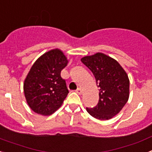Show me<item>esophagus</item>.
Listing matches in <instances>:
<instances>
[{"mask_svg":"<svg viewBox=\"0 0 152 152\" xmlns=\"http://www.w3.org/2000/svg\"><path fill=\"white\" fill-rule=\"evenodd\" d=\"M76 93H77V94H81V93H82V90L80 89V88H77V90H76Z\"/></svg>","mask_w":152,"mask_h":152,"instance_id":"1","label":"esophagus"}]
</instances>
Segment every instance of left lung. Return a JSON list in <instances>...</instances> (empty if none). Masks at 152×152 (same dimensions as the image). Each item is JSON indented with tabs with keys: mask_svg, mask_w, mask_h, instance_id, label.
Segmentation results:
<instances>
[{
	"mask_svg": "<svg viewBox=\"0 0 152 152\" xmlns=\"http://www.w3.org/2000/svg\"><path fill=\"white\" fill-rule=\"evenodd\" d=\"M81 61L92 72L100 88L98 103L92 108L87 107V111L97 119H111L120 112L129 100L128 75L118 61L100 52L85 56Z\"/></svg>",
	"mask_w": 152,
	"mask_h": 152,
	"instance_id": "1",
	"label": "left lung"
}]
</instances>
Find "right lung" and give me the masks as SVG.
I'll return each mask as SVG.
<instances>
[{
    "mask_svg": "<svg viewBox=\"0 0 152 152\" xmlns=\"http://www.w3.org/2000/svg\"><path fill=\"white\" fill-rule=\"evenodd\" d=\"M68 60L59 49H53L36 60L23 84L28 105L35 113L51 115L62 104L69 93L61 70Z\"/></svg>",
    "mask_w": 152,
    "mask_h": 152,
    "instance_id": "obj_1",
    "label": "right lung"
}]
</instances>
